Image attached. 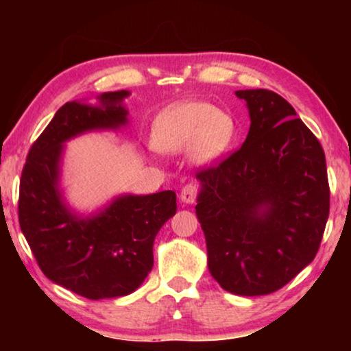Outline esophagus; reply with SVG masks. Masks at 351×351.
I'll list each match as a JSON object with an SVG mask.
<instances>
[{
    "instance_id": "esophagus-1",
    "label": "esophagus",
    "mask_w": 351,
    "mask_h": 351,
    "mask_svg": "<svg viewBox=\"0 0 351 351\" xmlns=\"http://www.w3.org/2000/svg\"><path fill=\"white\" fill-rule=\"evenodd\" d=\"M199 193V186L198 184H195V182H190V184H186L184 189L180 191V199L184 201V203H195L196 201V196Z\"/></svg>"
}]
</instances>
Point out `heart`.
<instances>
[{
  "label": "heart",
  "mask_w": 351,
  "mask_h": 351,
  "mask_svg": "<svg viewBox=\"0 0 351 351\" xmlns=\"http://www.w3.org/2000/svg\"><path fill=\"white\" fill-rule=\"evenodd\" d=\"M237 126L228 113L208 102L176 104L158 114L152 141L162 152H184L199 162H209L232 145Z\"/></svg>",
  "instance_id": "b5f03b06"
}]
</instances>
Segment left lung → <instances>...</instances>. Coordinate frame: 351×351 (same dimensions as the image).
Instances as JSON below:
<instances>
[{"instance_id": "8db88e82", "label": "left lung", "mask_w": 351, "mask_h": 351, "mask_svg": "<svg viewBox=\"0 0 351 351\" xmlns=\"http://www.w3.org/2000/svg\"><path fill=\"white\" fill-rule=\"evenodd\" d=\"M251 117L246 141L196 172V215L208 265L225 291L265 295L318 252L329 217L326 156L292 105L268 89L237 90Z\"/></svg>"}]
</instances>
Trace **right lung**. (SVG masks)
<instances>
[{"mask_svg": "<svg viewBox=\"0 0 351 351\" xmlns=\"http://www.w3.org/2000/svg\"><path fill=\"white\" fill-rule=\"evenodd\" d=\"M128 90L104 93L102 107L66 102L33 142L22 169L19 223L41 271L86 299H112L137 289L153 267V241L177 210L172 190L119 196L93 219H78L62 203L59 161L69 138L128 121Z\"/></svg>", "mask_w": 351, "mask_h": 351, "instance_id": "right-lung-1", "label": "right lung"}]
</instances>
